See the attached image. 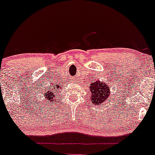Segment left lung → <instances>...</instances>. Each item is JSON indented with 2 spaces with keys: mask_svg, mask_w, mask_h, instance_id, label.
I'll return each mask as SVG.
<instances>
[{
  "mask_svg": "<svg viewBox=\"0 0 155 155\" xmlns=\"http://www.w3.org/2000/svg\"><path fill=\"white\" fill-rule=\"evenodd\" d=\"M90 86V91L92 92V103L95 105H100L109 96V90L108 89L107 84H104L100 81L92 84Z\"/></svg>",
  "mask_w": 155,
  "mask_h": 155,
  "instance_id": "1",
  "label": "left lung"
}]
</instances>
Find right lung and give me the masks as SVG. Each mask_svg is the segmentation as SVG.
Masks as SVG:
<instances>
[{
	"label": "right lung",
	"instance_id": "obj_1",
	"mask_svg": "<svg viewBox=\"0 0 155 155\" xmlns=\"http://www.w3.org/2000/svg\"><path fill=\"white\" fill-rule=\"evenodd\" d=\"M54 89H58V87H55ZM54 90L53 89V92H54ZM53 94H54V93H52V91H51V92L49 91V92H48V93L47 92V95H48V99H49V100H51V97H51V95H52Z\"/></svg>",
	"mask_w": 155,
	"mask_h": 155
}]
</instances>
